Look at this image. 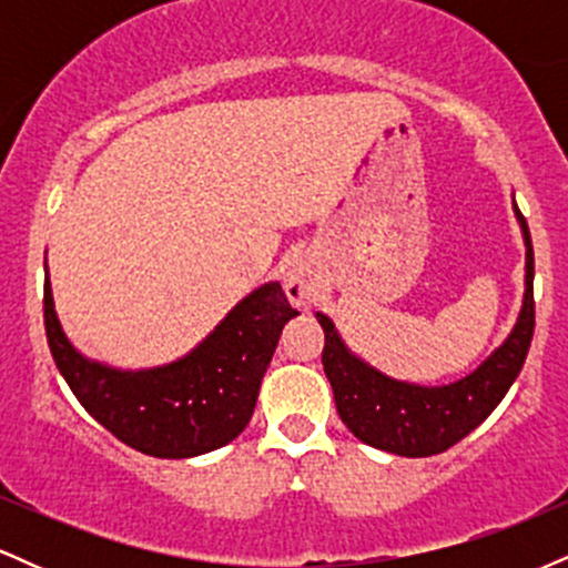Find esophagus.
<instances>
[{
    "label": "esophagus",
    "instance_id": "obj_1",
    "mask_svg": "<svg viewBox=\"0 0 568 568\" xmlns=\"http://www.w3.org/2000/svg\"><path fill=\"white\" fill-rule=\"evenodd\" d=\"M283 285H285V293H288L291 304H296V306H304L306 302H310L312 291H315V283H312V275H310V270H306L304 262H293L288 266Z\"/></svg>",
    "mask_w": 568,
    "mask_h": 568
}]
</instances>
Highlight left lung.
Segmentation results:
<instances>
[{"mask_svg":"<svg viewBox=\"0 0 568 568\" xmlns=\"http://www.w3.org/2000/svg\"><path fill=\"white\" fill-rule=\"evenodd\" d=\"M513 211L526 245L524 304L505 342L473 374L438 387L393 379L355 355L334 321L315 312L325 334L323 371L338 416L357 440L397 456L440 454L470 435L518 379L534 336V247L529 224L515 202Z\"/></svg>","mask_w":568,"mask_h":568,"instance_id":"1","label":"left lung"}]
</instances>
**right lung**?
<instances>
[{
  "instance_id": "1",
  "label": "right lung",
  "mask_w": 568,
  "mask_h": 568,
  "mask_svg": "<svg viewBox=\"0 0 568 568\" xmlns=\"http://www.w3.org/2000/svg\"><path fill=\"white\" fill-rule=\"evenodd\" d=\"M296 315L272 280L234 304L179 361L154 368H116L90 361L69 342L44 262V331L58 371L98 425L158 459L216 452L243 433L280 334Z\"/></svg>"
}]
</instances>
